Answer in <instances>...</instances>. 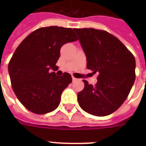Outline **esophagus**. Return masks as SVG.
<instances>
[{
    "instance_id": "esophagus-1",
    "label": "esophagus",
    "mask_w": 146,
    "mask_h": 146,
    "mask_svg": "<svg viewBox=\"0 0 146 146\" xmlns=\"http://www.w3.org/2000/svg\"><path fill=\"white\" fill-rule=\"evenodd\" d=\"M72 80H73V82H75V81L77 80V79H76L75 77H72Z\"/></svg>"
}]
</instances>
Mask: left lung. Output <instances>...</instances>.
I'll return each mask as SVG.
<instances>
[{
  "mask_svg": "<svg viewBox=\"0 0 146 146\" xmlns=\"http://www.w3.org/2000/svg\"><path fill=\"white\" fill-rule=\"evenodd\" d=\"M84 51L87 69L98 74L96 85L83 80L77 95L81 108L98 117L113 113L127 99L133 86L136 60L125 45L106 31L73 29Z\"/></svg>",
  "mask_w": 146,
  "mask_h": 146,
  "instance_id": "obj_1",
  "label": "left lung"
}]
</instances>
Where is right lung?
<instances>
[{
  "label": "right lung",
  "mask_w": 146,
  "mask_h": 146,
  "mask_svg": "<svg viewBox=\"0 0 146 146\" xmlns=\"http://www.w3.org/2000/svg\"><path fill=\"white\" fill-rule=\"evenodd\" d=\"M77 40L72 29L49 26L33 32L17 47L8 72L15 95L29 111L44 114L58 107L72 77L68 73L58 76L50 70L57 67L61 47Z\"/></svg>",
  "instance_id": "obj_1"
}]
</instances>
